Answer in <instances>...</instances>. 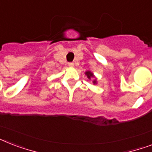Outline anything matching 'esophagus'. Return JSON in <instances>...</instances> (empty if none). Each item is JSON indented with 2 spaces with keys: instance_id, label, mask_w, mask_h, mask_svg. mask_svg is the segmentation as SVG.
Returning a JSON list of instances; mask_svg holds the SVG:
<instances>
[{
  "instance_id": "1",
  "label": "esophagus",
  "mask_w": 152,
  "mask_h": 152,
  "mask_svg": "<svg viewBox=\"0 0 152 152\" xmlns=\"http://www.w3.org/2000/svg\"><path fill=\"white\" fill-rule=\"evenodd\" d=\"M69 66L71 67V68L74 67V63H69Z\"/></svg>"
}]
</instances>
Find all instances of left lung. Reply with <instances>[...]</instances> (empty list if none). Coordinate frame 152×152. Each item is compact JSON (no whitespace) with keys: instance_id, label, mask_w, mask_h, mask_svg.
Here are the masks:
<instances>
[{"instance_id":"1","label":"left lung","mask_w":152,"mask_h":152,"mask_svg":"<svg viewBox=\"0 0 152 152\" xmlns=\"http://www.w3.org/2000/svg\"><path fill=\"white\" fill-rule=\"evenodd\" d=\"M85 75L89 79V80H91L92 78L95 79V80H93V83H94V84H97V79H96V77H95V75H94V73H93L92 72H91V71L85 72Z\"/></svg>"}]
</instances>
